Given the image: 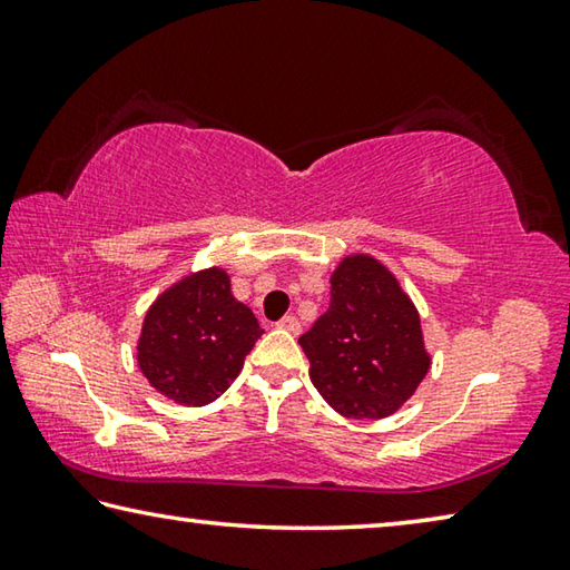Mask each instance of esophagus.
<instances>
[{
    "mask_svg": "<svg viewBox=\"0 0 570 570\" xmlns=\"http://www.w3.org/2000/svg\"><path fill=\"white\" fill-rule=\"evenodd\" d=\"M278 330H284L288 334H298L302 332V324H298L296 316H284V320L278 322Z\"/></svg>",
    "mask_w": 570,
    "mask_h": 570,
    "instance_id": "1",
    "label": "esophagus"
}]
</instances>
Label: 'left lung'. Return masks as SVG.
Instances as JSON below:
<instances>
[{
	"label": "left lung",
	"mask_w": 570,
	"mask_h": 570,
	"mask_svg": "<svg viewBox=\"0 0 570 570\" xmlns=\"http://www.w3.org/2000/svg\"><path fill=\"white\" fill-rule=\"evenodd\" d=\"M330 282V308L298 340L312 364L308 377L344 417H390L417 392L432 364L417 306L370 254L344 256Z\"/></svg>",
	"instance_id": "obj_1"
}]
</instances>
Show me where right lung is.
<instances>
[{"label":"right lung","mask_w":570,"mask_h":570,"mask_svg":"<svg viewBox=\"0 0 570 570\" xmlns=\"http://www.w3.org/2000/svg\"><path fill=\"white\" fill-rule=\"evenodd\" d=\"M262 334L254 312L230 292L226 268L210 266L158 294L135 350L153 390L183 407H204L230 387Z\"/></svg>","instance_id":"right-lung-1"}]
</instances>
